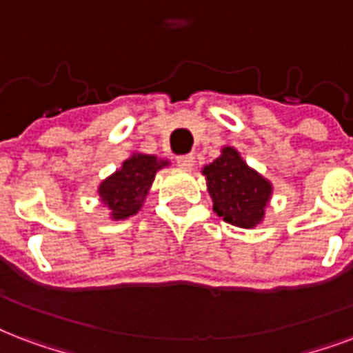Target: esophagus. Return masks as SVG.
Wrapping results in <instances>:
<instances>
[{"mask_svg":"<svg viewBox=\"0 0 353 353\" xmlns=\"http://www.w3.org/2000/svg\"><path fill=\"white\" fill-rule=\"evenodd\" d=\"M176 163L179 168H183V170H190V168L194 166V155H192V153H188V155H181V157L176 159Z\"/></svg>","mask_w":353,"mask_h":353,"instance_id":"1","label":"esophagus"}]
</instances>
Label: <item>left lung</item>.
I'll return each instance as SVG.
<instances>
[{
	"label": "left lung",
	"mask_w": 353,
	"mask_h": 353,
	"mask_svg": "<svg viewBox=\"0 0 353 353\" xmlns=\"http://www.w3.org/2000/svg\"><path fill=\"white\" fill-rule=\"evenodd\" d=\"M212 211L244 230H252L265 219L272 196V183L250 168L235 148L225 146L222 155L203 166Z\"/></svg>",
	"instance_id": "left-lung-1"
}]
</instances>
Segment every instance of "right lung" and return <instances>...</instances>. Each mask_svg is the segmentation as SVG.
<instances>
[{"label":"right lung","mask_w":353,"mask_h":353,"mask_svg":"<svg viewBox=\"0 0 353 353\" xmlns=\"http://www.w3.org/2000/svg\"><path fill=\"white\" fill-rule=\"evenodd\" d=\"M168 165L155 155L133 153L123 161L122 168L101 181L98 194L103 205L111 209L112 220H123L141 211L157 170Z\"/></svg>","instance_id":"obj_1"}]
</instances>
